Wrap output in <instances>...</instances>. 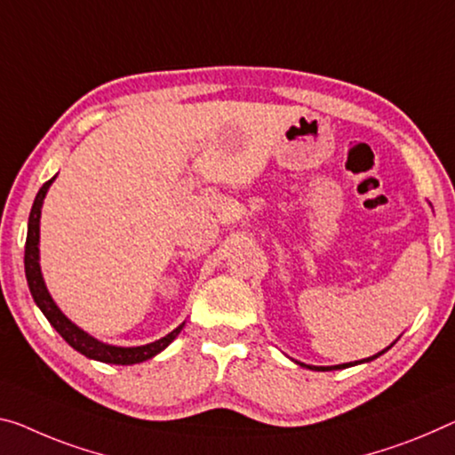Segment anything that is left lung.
<instances>
[{
  "label": "left lung",
  "instance_id": "8db88e82",
  "mask_svg": "<svg viewBox=\"0 0 455 455\" xmlns=\"http://www.w3.org/2000/svg\"><path fill=\"white\" fill-rule=\"evenodd\" d=\"M398 338H401V335H398ZM398 339H395L393 344H390L387 349H382V352H379V354H374V355H370V358H364V360H355V362H347V364H338V366H311V364H303V362H299V360H292L295 362V364H299L300 368H309V370H315V372H327V370H341V368H349V366H355V364H364V362H372V360H376L379 358V355H382L384 352H388L390 347H393L395 344H396Z\"/></svg>",
  "mask_w": 455,
  "mask_h": 455
}]
</instances>
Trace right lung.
Here are the masks:
<instances>
[{"label":"right lung","mask_w":455,"mask_h":455,"mask_svg":"<svg viewBox=\"0 0 455 455\" xmlns=\"http://www.w3.org/2000/svg\"><path fill=\"white\" fill-rule=\"evenodd\" d=\"M54 179L57 177H52L48 183L40 187L36 199H34L30 218H28L24 268H26L28 286H30L34 303L38 305V309L42 313H44V317L51 321V325L54 327V330L62 335V339H65L71 347H75L76 352L87 355V358H91V360L106 362V364L130 366V364H140V362L155 358L156 354L163 352V349L169 346L174 338H177L180 330L185 327V321L177 327V330L166 333L164 338L152 341V344L134 346V347L111 346V344H103V341L95 339L93 335H89L87 331H83L79 325H75L73 321L59 309V305L54 303L51 292H48L44 276H42V270H40V213H42V204H44V197H46L48 188H51V185L54 183Z\"/></svg>","instance_id":"obj_1"}]
</instances>
